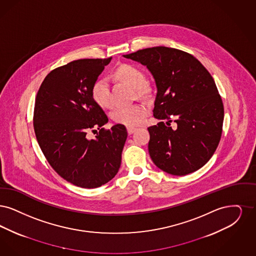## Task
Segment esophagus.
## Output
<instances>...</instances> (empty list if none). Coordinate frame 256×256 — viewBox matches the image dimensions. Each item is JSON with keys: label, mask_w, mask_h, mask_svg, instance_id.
I'll return each instance as SVG.
<instances>
[{"label": "esophagus", "mask_w": 256, "mask_h": 256, "mask_svg": "<svg viewBox=\"0 0 256 256\" xmlns=\"http://www.w3.org/2000/svg\"><path fill=\"white\" fill-rule=\"evenodd\" d=\"M136 130V128H134V127H127V132H128L129 134H133Z\"/></svg>", "instance_id": "1"}]
</instances>
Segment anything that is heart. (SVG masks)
<instances>
[{"label":"heart","instance_id":"obj_1","mask_svg":"<svg viewBox=\"0 0 256 256\" xmlns=\"http://www.w3.org/2000/svg\"><path fill=\"white\" fill-rule=\"evenodd\" d=\"M116 78L130 85L138 96H144L148 92L144 72L131 64L122 65L116 70ZM92 98L102 108H109L112 105L110 83L107 78L98 79L92 87ZM148 114V108L144 104H134L125 107H118L112 112L114 122L126 126H136L142 122Z\"/></svg>","mask_w":256,"mask_h":256}]
</instances>
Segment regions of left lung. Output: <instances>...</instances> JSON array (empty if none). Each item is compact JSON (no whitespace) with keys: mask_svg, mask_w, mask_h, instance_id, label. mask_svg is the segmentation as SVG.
<instances>
[{"mask_svg":"<svg viewBox=\"0 0 256 256\" xmlns=\"http://www.w3.org/2000/svg\"><path fill=\"white\" fill-rule=\"evenodd\" d=\"M123 56L146 66L156 82L153 112L162 122L148 128L153 162L176 176L200 169L222 134L224 105L212 74L197 58L173 48H148ZM172 118L178 123L174 130Z\"/></svg>","mask_w":256,"mask_h":256,"instance_id":"1","label":"left lung"}]
</instances>
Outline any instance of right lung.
Segmentation results:
<instances>
[{"label":"right lung","mask_w":256,"mask_h":256,"mask_svg":"<svg viewBox=\"0 0 256 256\" xmlns=\"http://www.w3.org/2000/svg\"><path fill=\"white\" fill-rule=\"evenodd\" d=\"M111 60L79 59L56 68L35 100L34 132L44 156L60 177L83 188H100L116 175L128 136L122 124L103 128L108 118L92 96ZM96 128L90 140L88 133Z\"/></svg>","instance_id":"obj_1"}]
</instances>
